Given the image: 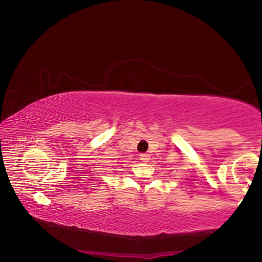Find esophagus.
I'll return each instance as SVG.
<instances>
[{
    "mask_svg": "<svg viewBox=\"0 0 262 262\" xmlns=\"http://www.w3.org/2000/svg\"><path fill=\"white\" fill-rule=\"evenodd\" d=\"M140 159L143 163H148L150 161V155L149 154H141L140 155Z\"/></svg>",
    "mask_w": 262,
    "mask_h": 262,
    "instance_id": "1",
    "label": "esophagus"
}]
</instances>
